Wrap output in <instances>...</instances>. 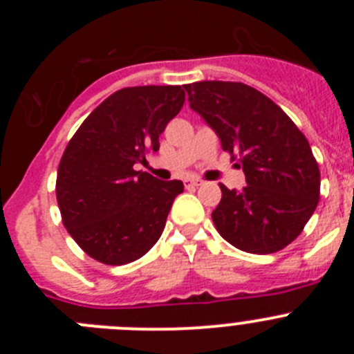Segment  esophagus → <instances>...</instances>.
Listing matches in <instances>:
<instances>
[{
    "mask_svg": "<svg viewBox=\"0 0 354 354\" xmlns=\"http://www.w3.org/2000/svg\"><path fill=\"white\" fill-rule=\"evenodd\" d=\"M187 183L192 184V186H202V184H204V180L198 179V177H192V179H187Z\"/></svg>",
    "mask_w": 354,
    "mask_h": 354,
    "instance_id": "esophagus-1",
    "label": "esophagus"
}]
</instances>
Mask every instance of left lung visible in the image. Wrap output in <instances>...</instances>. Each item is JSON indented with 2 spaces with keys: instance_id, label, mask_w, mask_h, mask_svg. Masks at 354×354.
Instances as JSON below:
<instances>
[{
  "instance_id": "left-lung-1",
  "label": "left lung",
  "mask_w": 354,
  "mask_h": 354,
  "mask_svg": "<svg viewBox=\"0 0 354 354\" xmlns=\"http://www.w3.org/2000/svg\"><path fill=\"white\" fill-rule=\"evenodd\" d=\"M189 108L239 154L243 189L223 184L212 211L216 230L248 253H274L301 234L319 202L321 174L305 134L270 97L245 83L184 84Z\"/></svg>"
}]
</instances>
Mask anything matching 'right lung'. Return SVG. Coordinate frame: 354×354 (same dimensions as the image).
Instances as JSON below:
<instances>
[{
	"label": "right lung",
	"mask_w": 354,
	"mask_h": 354,
	"mask_svg": "<svg viewBox=\"0 0 354 354\" xmlns=\"http://www.w3.org/2000/svg\"><path fill=\"white\" fill-rule=\"evenodd\" d=\"M180 86H131L109 95L72 136L56 177L65 228L90 257L122 266L161 237L183 180H159L134 165L159 150V134L184 104Z\"/></svg>",
	"instance_id": "1"
}]
</instances>
